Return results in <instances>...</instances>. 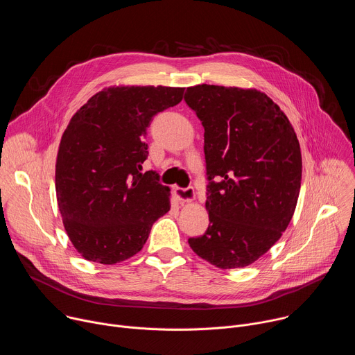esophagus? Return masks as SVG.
Instances as JSON below:
<instances>
[{
	"mask_svg": "<svg viewBox=\"0 0 355 355\" xmlns=\"http://www.w3.org/2000/svg\"><path fill=\"white\" fill-rule=\"evenodd\" d=\"M174 196L185 204V202H192L195 199V191L193 188H180V187H174Z\"/></svg>",
	"mask_w": 355,
	"mask_h": 355,
	"instance_id": "obj_1",
	"label": "esophagus"
}]
</instances>
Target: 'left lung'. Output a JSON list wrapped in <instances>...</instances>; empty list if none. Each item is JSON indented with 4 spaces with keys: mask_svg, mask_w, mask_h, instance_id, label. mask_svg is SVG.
Returning a JSON list of instances; mask_svg holds the SVG:
<instances>
[{
    "mask_svg": "<svg viewBox=\"0 0 355 355\" xmlns=\"http://www.w3.org/2000/svg\"><path fill=\"white\" fill-rule=\"evenodd\" d=\"M185 103L205 129V208L209 226L189 247L230 270L254 261L279 240L299 196L302 156L281 108L256 88L188 87Z\"/></svg>",
    "mask_w": 355,
    "mask_h": 355,
    "instance_id": "1",
    "label": "left lung"
}]
</instances>
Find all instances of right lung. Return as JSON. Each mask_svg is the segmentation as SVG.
Masks as SVG:
<instances>
[{
  "label": "right lung",
  "instance_id": "right-lung-1",
  "mask_svg": "<svg viewBox=\"0 0 355 355\" xmlns=\"http://www.w3.org/2000/svg\"><path fill=\"white\" fill-rule=\"evenodd\" d=\"M182 87L112 85L70 119L58 151L56 195L66 233L81 257L112 266L139 252L170 211V188L147 159V128L181 103Z\"/></svg>",
  "mask_w": 355,
  "mask_h": 355
}]
</instances>
